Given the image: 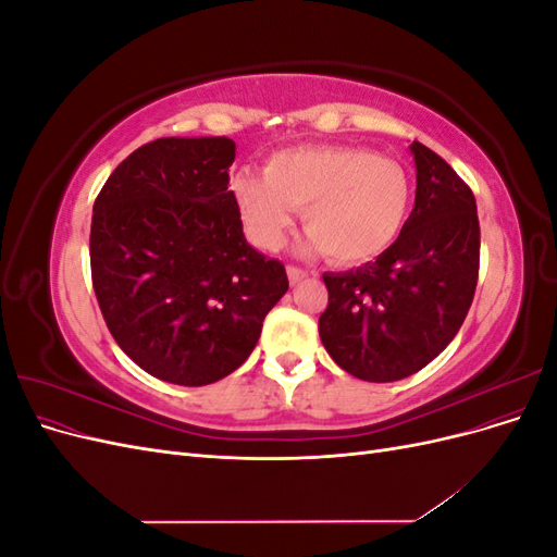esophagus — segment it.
Masks as SVG:
<instances>
[{
	"instance_id": "34e87169",
	"label": "esophagus",
	"mask_w": 557,
	"mask_h": 557,
	"mask_svg": "<svg viewBox=\"0 0 557 557\" xmlns=\"http://www.w3.org/2000/svg\"><path fill=\"white\" fill-rule=\"evenodd\" d=\"M288 278H290L293 285H297L305 278H309V272H307V269H299V267H288Z\"/></svg>"
}]
</instances>
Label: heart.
I'll return each mask as SVG.
<instances>
[{"label":"heart","mask_w":557,"mask_h":557,"mask_svg":"<svg viewBox=\"0 0 557 557\" xmlns=\"http://www.w3.org/2000/svg\"><path fill=\"white\" fill-rule=\"evenodd\" d=\"M232 199L256 246L283 248L301 209L307 248L360 264L391 248L407 225L411 181L399 162L367 148L305 146L278 150L264 174H234Z\"/></svg>","instance_id":"1"}]
</instances>
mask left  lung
<instances>
[{
	"label": "left lung",
	"instance_id": "1",
	"mask_svg": "<svg viewBox=\"0 0 557 557\" xmlns=\"http://www.w3.org/2000/svg\"><path fill=\"white\" fill-rule=\"evenodd\" d=\"M416 205L395 244L342 274H323L330 305L320 342L344 372L407 379L458 334L479 278L476 199L450 164L413 141Z\"/></svg>",
	"mask_w": 557,
	"mask_h": 557
}]
</instances>
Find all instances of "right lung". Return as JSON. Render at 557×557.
<instances>
[{
    "mask_svg": "<svg viewBox=\"0 0 557 557\" xmlns=\"http://www.w3.org/2000/svg\"><path fill=\"white\" fill-rule=\"evenodd\" d=\"M227 137H166L115 166L92 207L90 267L115 344L144 372L209 385L242 367L288 290L244 237Z\"/></svg>",
    "mask_w": 557,
    "mask_h": 557,
    "instance_id": "1",
    "label": "right lung"
}]
</instances>
